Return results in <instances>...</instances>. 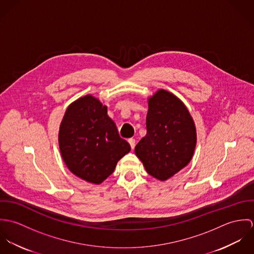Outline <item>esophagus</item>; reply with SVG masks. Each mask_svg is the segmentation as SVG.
<instances>
[{
	"mask_svg": "<svg viewBox=\"0 0 254 254\" xmlns=\"http://www.w3.org/2000/svg\"><path fill=\"white\" fill-rule=\"evenodd\" d=\"M128 142H129V144L131 145V147H132V149L135 147V145H136V140L135 139H133V138H131V139H129L128 140Z\"/></svg>",
	"mask_w": 254,
	"mask_h": 254,
	"instance_id": "obj_1",
	"label": "esophagus"
}]
</instances>
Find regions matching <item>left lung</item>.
Instances as JSON below:
<instances>
[{
	"label": "left lung",
	"mask_w": 254,
	"mask_h": 254,
	"mask_svg": "<svg viewBox=\"0 0 254 254\" xmlns=\"http://www.w3.org/2000/svg\"><path fill=\"white\" fill-rule=\"evenodd\" d=\"M146 135L135 147L146 172L165 181L190 161L196 144L193 120L173 94L157 91L148 99Z\"/></svg>",
	"instance_id": "left-lung-1"
}]
</instances>
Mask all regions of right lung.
I'll use <instances>...</instances> for the list:
<instances>
[{"mask_svg":"<svg viewBox=\"0 0 254 254\" xmlns=\"http://www.w3.org/2000/svg\"><path fill=\"white\" fill-rule=\"evenodd\" d=\"M60 149L68 169L85 181L101 184L118 160L131 150L120 138L108 109L87 95L66 109L59 134Z\"/></svg>","mask_w":254,"mask_h":254,"instance_id":"right-lung-1","label":"right lung"}]
</instances>
